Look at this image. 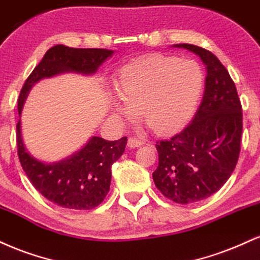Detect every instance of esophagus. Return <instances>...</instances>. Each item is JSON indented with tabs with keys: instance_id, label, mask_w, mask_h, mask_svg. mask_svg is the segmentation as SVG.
<instances>
[{
	"instance_id": "1",
	"label": "esophagus",
	"mask_w": 260,
	"mask_h": 260,
	"mask_svg": "<svg viewBox=\"0 0 260 260\" xmlns=\"http://www.w3.org/2000/svg\"><path fill=\"white\" fill-rule=\"evenodd\" d=\"M145 140L137 139V137H129V140H127V146H129L130 148L141 147L142 145H145Z\"/></svg>"
}]
</instances>
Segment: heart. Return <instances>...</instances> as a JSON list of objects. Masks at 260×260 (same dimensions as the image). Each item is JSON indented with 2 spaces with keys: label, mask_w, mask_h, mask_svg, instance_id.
Here are the masks:
<instances>
[{
  "label": "heart",
  "mask_w": 260,
  "mask_h": 260,
  "mask_svg": "<svg viewBox=\"0 0 260 260\" xmlns=\"http://www.w3.org/2000/svg\"><path fill=\"white\" fill-rule=\"evenodd\" d=\"M204 87L202 67L193 59L153 53L137 58L118 70L109 102L112 114L133 123L142 112L155 133L170 135L191 121Z\"/></svg>",
  "instance_id": "b5f03b06"
}]
</instances>
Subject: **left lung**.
I'll return each mask as SVG.
<instances>
[{"label":"left lung","mask_w":260,"mask_h":260,"mask_svg":"<svg viewBox=\"0 0 260 260\" xmlns=\"http://www.w3.org/2000/svg\"><path fill=\"white\" fill-rule=\"evenodd\" d=\"M173 47L193 52L206 66L202 102L191 124L170 140L158 141L157 188L175 203L206 200L228 181L239 160L242 107L236 86L212 52L190 44Z\"/></svg>","instance_id":"obj_1"}]
</instances>
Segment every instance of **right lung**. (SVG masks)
Returning a JSON list of instances; mask_svg holds the SVG:
<instances>
[{"label":"right lung","mask_w":260,"mask_h":260,"mask_svg":"<svg viewBox=\"0 0 260 260\" xmlns=\"http://www.w3.org/2000/svg\"><path fill=\"white\" fill-rule=\"evenodd\" d=\"M113 53L114 51L105 48H72L64 45L51 47L23 85L18 100L19 117L36 82L63 73L92 75ZM126 142V137L107 141L92 136L69 157L45 163L30 154L21 136L20 119L17 124L18 155L23 170L42 196L63 208L88 210L103 202L111 186L112 166L124 153Z\"/></svg>","instance_id":"right-lung-1"}]
</instances>
